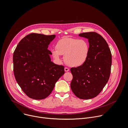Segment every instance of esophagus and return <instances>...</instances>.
I'll list each match as a JSON object with an SVG mask.
<instances>
[{
	"mask_svg": "<svg viewBox=\"0 0 128 128\" xmlns=\"http://www.w3.org/2000/svg\"><path fill=\"white\" fill-rule=\"evenodd\" d=\"M64 70H65V72H68V71H69V69L68 68H67V67H65V69H64Z\"/></svg>",
	"mask_w": 128,
	"mask_h": 128,
	"instance_id": "esophagus-1",
	"label": "esophagus"
}]
</instances>
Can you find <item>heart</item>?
Masks as SVG:
<instances>
[{"mask_svg":"<svg viewBox=\"0 0 128 128\" xmlns=\"http://www.w3.org/2000/svg\"><path fill=\"white\" fill-rule=\"evenodd\" d=\"M56 49L51 50L52 57L58 62L61 55L64 56L65 63L69 66L78 67L88 60L90 51L88 40L65 36L56 43Z\"/></svg>","mask_w":128,"mask_h":128,"instance_id":"b5f03b06","label":"heart"}]
</instances>
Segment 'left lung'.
<instances>
[{
	"instance_id": "left-lung-1",
	"label": "left lung",
	"mask_w": 128,
	"mask_h": 128,
	"mask_svg": "<svg viewBox=\"0 0 128 128\" xmlns=\"http://www.w3.org/2000/svg\"><path fill=\"white\" fill-rule=\"evenodd\" d=\"M79 36L88 39L90 54L83 65L70 69L73 76L70 86L78 98L90 99L98 96L108 82L112 56L107 42L100 34L90 32Z\"/></svg>"
}]
</instances>
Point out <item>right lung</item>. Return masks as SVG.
<instances>
[{"label": "right lung", "instance_id": "add662e5", "mask_svg": "<svg viewBox=\"0 0 128 128\" xmlns=\"http://www.w3.org/2000/svg\"><path fill=\"white\" fill-rule=\"evenodd\" d=\"M55 35L31 33L18 44L13 54L14 74L24 93L35 100L46 98L65 73L64 67L50 60L48 50Z\"/></svg>", "mask_w": 128, "mask_h": 128}]
</instances>
